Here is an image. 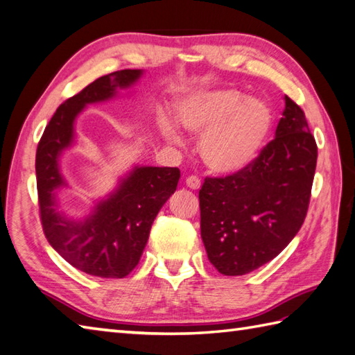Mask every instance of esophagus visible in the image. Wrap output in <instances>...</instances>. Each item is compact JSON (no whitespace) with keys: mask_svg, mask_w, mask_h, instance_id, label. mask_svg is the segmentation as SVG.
<instances>
[{"mask_svg":"<svg viewBox=\"0 0 355 355\" xmlns=\"http://www.w3.org/2000/svg\"><path fill=\"white\" fill-rule=\"evenodd\" d=\"M185 184L188 188H191V190H199L200 188V179L198 176H188L185 179Z\"/></svg>","mask_w":355,"mask_h":355,"instance_id":"obj_1","label":"esophagus"}]
</instances>
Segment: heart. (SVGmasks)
<instances>
[{"label": "heart", "instance_id": "heart-1", "mask_svg": "<svg viewBox=\"0 0 355 355\" xmlns=\"http://www.w3.org/2000/svg\"><path fill=\"white\" fill-rule=\"evenodd\" d=\"M173 119L187 133L202 135L199 155L218 175H236L254 164L274 124L268 103L234 89L191 93L173 107ZM161 133L168 142L180 144L168 122H162Z\"/></svg>", "mask_w": 355, "mask_h": 355}]
</instances>
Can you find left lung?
Returning a JSON list of instances; mask_svg holds the SVG:
<instances>
[{"label": "left lung", "instance_id": "8db88e82", "mask_svg": "<svg viewBox=\"0 0 355 355\" xmlns=\"http://www.w3.org/2000/svg\"><path fill=\"white\" fill-rule=\"evenodd\" d=\"M274 139L247 170L205 178L199 191L200 236L208 260L225 276L270 262L306 218L317 144L302 108L285 96Z\"/></svg>", "mask_w": 355, "mask_h": 355}]
</instances>
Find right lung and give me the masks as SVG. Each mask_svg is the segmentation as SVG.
I'll return each instance as SVG.
<instances>
[{
  "instance_id": "add662e5",
  "label": "right lung",
  "mask_w": 355,
  "mask_h": 355,
  "mask_svg": "<svg viewBox=\"0 0 355 355\" xmlns=\"http://www.w3.org/2000/svg\"><path fill=\"white\" fill-rule=\"evenodd\" d=\"M142 70H119L101 76L62 103L36 148V187L41 223L49 243L76 270L96 277L122 279L139 263L151 225L180 178L179 168L136 167L116 190L93 207L87 218L71 219L58 209L56 190L67 187L60 170L64 150L73 146L75 121L89 104L104 103L130 89Z\"/></svg>"
}]
</instances>
